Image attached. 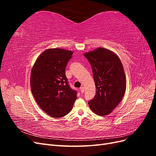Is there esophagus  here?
Instances as JSON below:
<instances>
[{"label": "esophagus", "instance_id": "esophagus-1", "mask_svg": "<svg viewBox=\"0 0 156 156\" xmlns=\"http://www.w3.org/2000/svg\"><path fill=\"white\" fill-rule=\"evenodd\" d=\"M80 91H81V92L82 94L84 93V88L83 87H81V88H80Z\"/></svg>", "mask_w": 156, "mask_h": 156}]
</instances>
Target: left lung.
I'll return each mask as SVG.
<instances>
[{
  "mask_svg": "<svg viewBox=\"0 0 156 156\" xmlns=\"http://www.w3.org/2000/svg\"><path fill=\"white\" fill-rule=\"evenodd\" d=\"M90 64L96 92L88 101L91 110L99 116L111 113L123 98L126 79L123 66L112 51L98 48L84 54Z\"/></svg>",
  "mask_w": 156,
  "mask_h": 156,
  "instance_id": "left-lung-1",
  "label": "left lung"
}]
</instances>
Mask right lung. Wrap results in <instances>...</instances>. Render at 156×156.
Instances as JSON below:
<instances>
[{"label":"right lung","mask_w":156,"mask_h":156,"mask_svg":"<svg viewBox=\"0 0 156 156\" xmlns=\"http://www.w3.org/2000/svg\"><path fill=\"white\" fill-rule=\"evenodd\" d=\"M73 52L60 48L46 49L36 60L30 74L35 100L48 115L60 118L72 111L77 92L71 88L65 69Z\"/></svg>","instance_id":"add662e5"}]
</instances>
